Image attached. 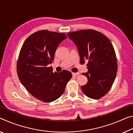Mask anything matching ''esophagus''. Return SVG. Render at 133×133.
<instances>
[{"instance_id": "obj_1", "label": "esophagus", "mask_w": 133, "mask_h": 133, "mask_svg": "<svg viewBox=\"0 0 133 133\" xmlns=\"http://www.w3.org/2000/svg\"><path fill=\"white\" fill-rule=\"evenodd\" d=\"M79 74H80L79 72H76V73L73 72L72 73V75L73 76H77V75H79Z\"/></svg>"}]
</instances>
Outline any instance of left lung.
Instances as JSON below:
<instances>
[{
    "instance_id": "left-lung-1",
    "label": "left lung",
    "mask_w": 133,
    "mask_h": 133,
    "mask_svg": "<svg viewBox=\"0 0 133 133\" xmlns=\"http://www.w3.org/2000/svg\"><path fill=\"white\" fill-rule=\"evenodd\" d=\"M68 38L78 48L81 64L88 62V78L81 87L82 92L90 98L97 99L107 94L116 79L117 61L111 41L101 32L93 29L69 32Z\"/></svg>"
}]
</instances>
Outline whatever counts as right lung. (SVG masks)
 <instances>
[{"instance_id": "obj_1", "label": "right lung", "mask_w": 133, "mask_h": 133, "mask_svg": "<svg viewBox=\"0 0 133 133\" xmlns=\"http://www.w3.org/2000/svg\"><path fill=\"white\" fill-rule=\"evenodd\" d=\"M67 38L63 33L39 30L25 40L17 62V73L22 84L36 98L51 103L64 93L72 74L66 70L53 72L49 67L58 45Z\"/></svg>"}]
</instances>
